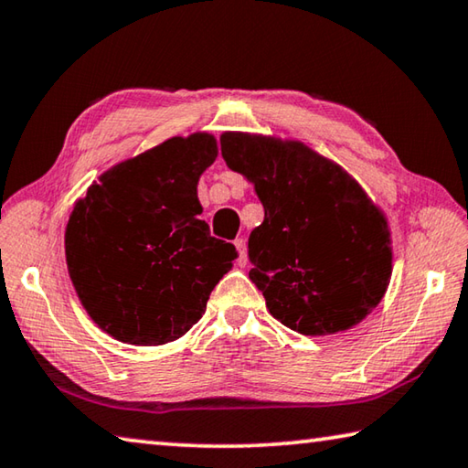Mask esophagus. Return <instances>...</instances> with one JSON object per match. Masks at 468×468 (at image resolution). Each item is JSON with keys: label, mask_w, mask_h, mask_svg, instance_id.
Wrapping results in <instances>:
<instances>
[{"label": "esophagus", "mask_w": 468, "mask_h": 468, "mask_svg": "<svg viewBox=\"0 0 468 468\" xmlns=\"http://www.w3.org/2000/svg\"><path fill=\"white\" fill-rule=\"evenodd\" d=\"M235 248H237V251H239V264L245 266V264H248V243H245L243 237L235 239Z\"/></svg>", "instance_id": "34e87169"}]
</instances>
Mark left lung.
I'll list each match as a JSON object with an SVG mask.
<instances>
[{
	"label": "left lung",
	"mask_w": 468,
	"mask_h": 468,
	"mask_svg": "<svg viewBox=\"0 0 468 468\" xmlns=\"http://www.w3.org/2000/svg\"><path fill=\"white\" fill-rule=\"evenodd\" d=\"M220 153L264 206L248 241L250 279L274 318L312 336L359 324L384 297L392 250L357 181L301 142L229 132Z\"/></svg>",
	"instance_id": "1"
}]
</instances>
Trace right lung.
Here are the masks:
<instances>
[{"mask_svg":"<svg viewBox=\"0 0 468 468\" xmlns=\"http://www.w3.org/2000/svg\"><path fill=\"white\" fill-rule=\"evenodd\" d=\"M217 158L208 133L171 138L101 176L66 229L78 297L122 343L165 345L202 318L235 245L200 218L197 179Z\"/></svg>","mask_w":468,"mask_h":468,"instance_id":"add662e5","label":"right lung"}]
</instances>
